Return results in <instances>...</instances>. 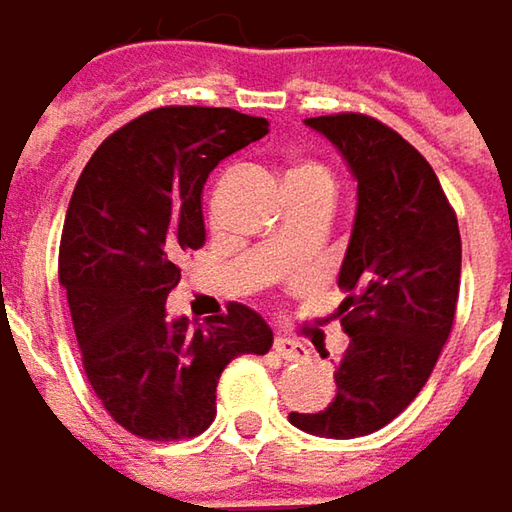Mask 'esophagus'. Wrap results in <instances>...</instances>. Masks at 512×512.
I'll return each instance as SVG.
<instances>
[{"instance_id":"34e87169","label":"esophagus","mask_w":512,"mask_h":512,"mask_svg":"<svg viewBox=\"0 0 512 512\" xmlns=\"http://www.w3.org/2000/svg\"><path fill=\"white\" fill-rule=\"evenodd\" d=\"M272 351H275L278 357H284V360H304V357L310 354L302 343H296V340H290V337H275Z\"/></svg>"}]
</instances>
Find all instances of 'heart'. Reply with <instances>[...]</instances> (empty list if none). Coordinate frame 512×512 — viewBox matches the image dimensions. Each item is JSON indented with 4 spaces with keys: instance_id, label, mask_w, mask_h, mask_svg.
I'll return each mask as SVG.
<instances>
[{
    "instance_id": "heart-1",
    "label": "heart",
    "mask_w": 512,
    "mask_h": 512,
    "mask_svg": "<svg viewBox=\"0 0 512 512\" xmlns=\"http://www.w3.org/2000/svg\"><path fill=\"white\" fill-rule=\"evenodd\" d=\"M287 181H290V190H319V193H328L331 199L337 193L334 172L322 161H299L287 172Z\"/></svg>"
}]
</instances>
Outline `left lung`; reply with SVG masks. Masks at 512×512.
<instances>
[{"label": "left lung", "mask_w": 512, "mask_h": 512, "mask_svg": "<svg viewBox=\"0 0 512 512\" xmlns=\"http://www.w3.org/2000/svg\"><path fill=\"white\" fill-rule=\"evenodd\" d=\"M349 161L357 216L340 269L337 398L290 413L316 437H366L419 395L451 334L460 296V228L434 166L398 131L366 114L307 119Z\"/></svg>", "instance_id": "left-lung-1"}]
</instances>
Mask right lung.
<instances>
[{
    "label": "right lung",
    "mask_w": 512,
    "mask_h": 512,
    "mask_svg": "<svg viewBox=\"0 0 512 512\" xmlns=\"http://www.w3.org/2000/svg\"><path fill=\"white\" fill-rule=\"evenodd\" d=\"M266 131L263 117L231 108L166 105L114 131L78 175L58 278L84 375L134 437H199L216 416L222 369L272 349V328L246 304L231 302L199 328L166 316L181 257L205 246L208 175Z\"/></svg>",
    "instance_id": "add662e5"
}]
</instances>
